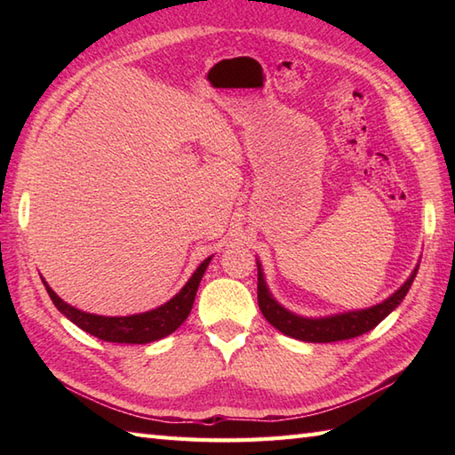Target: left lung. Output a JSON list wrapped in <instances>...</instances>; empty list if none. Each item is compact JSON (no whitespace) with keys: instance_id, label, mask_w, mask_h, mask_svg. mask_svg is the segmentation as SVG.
<instances>
[{"instance_id":"obj_1","label":"left lung","mask_w":455,"mask_h":455,"mask_svg":"<svg viewBox=\"0 0 455 455\" xmlns=\"http://www.w3.org/2000/svg\"><path fill=\"white\" fill-rule=\"evenodd\" d=\"M256 264H258L259 311H262V315L266 316V321L272 326H275L279 332L285 336H291L295 340H301V342H338V340H350V338L370 332L371 328H375L385 316H389L395 308L401 305V301L404 299V295L409 293V289L419 272V264H417L407 282H404L397 291L373 307L355 308V311H344V313L326 315V316H303L289 311V308H285L282 303H277V299L272 295V291H269V287L266 283L264 269L258 258H256Z\"/></svg>"}]
</instances>
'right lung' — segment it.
Instances as JSON below:
<instances>
[{
  "mask_svg": "<svg viewBox=\"0 0 455 455\" xmlns=\"http://www.w3.org/2000/svg\"><path fill=\"white\" fill-rule=\"evenodd\" d=\"M211 259L212 256L203 259L196 272H193L191 277L188 279V283L183 285L180 291L170 299V301L152 308V311L127 315V316H101V315L80 311V308L68 305L64 299L58 297L52 291V287L44 282V277L41 279L46 287V293L52 299L54 307L68 318V321H72L76 326H80L82 331L105 342L148 344V342L160 340V338H166L173 331H178V328L183 324V321L189 316L193 301H196V295H197V287L201 283V277L205 274Z\"/></svg>",
  "mask_w": 455,
  "mask_h": 455,
  "instance_id": "1",
  "label": "right lung"
}]
</instances>
